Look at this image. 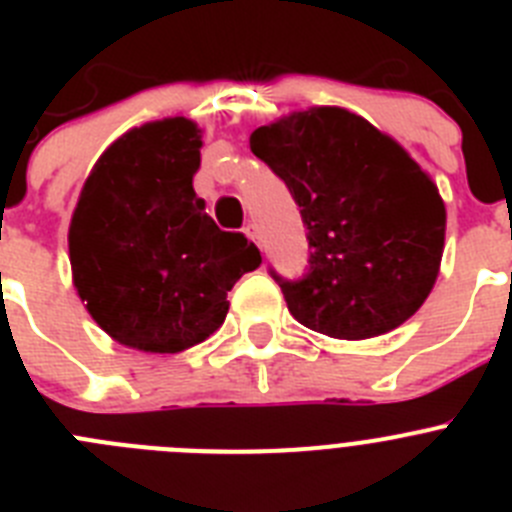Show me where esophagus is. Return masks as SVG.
<instances>
[{"mask_svg": "<svg viewBox=\"0 0 512 512\" xmlns=\"http://www.w3.org/2000/svg\"><path fill=\"white\" fill-rule=\"evenodd\" d=\"M246 235H248V238H251L253 243H256V246H261V233H259V225H256V223H248V225H246Z\"/></svg>", "mask_w": 512, "mask_h": 512, "instance_id": "obj_1", "label": "esophagus"}]
</instances>
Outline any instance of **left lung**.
I'll return each instance as SVG.
<instances>
[{"label":"left lung","mask_w":512,"mask_h":512,"mask_svg":"<svg viewBox=\"0 0 512 512\" xmlns=\"http://www.w3.org/2000/svg\"><path fill=\"white\" fill-rule=\"evenodd\" d=\"M307 228V274L277 279L289 312L323 336L361 341L413 318L438 277L446 207L431 176L372 122L310 107L251 133Z\"/></svg>","instance_id":"obj_1"}]
</instances>
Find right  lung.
<instances>
[{"label": "right lung", "mask_w": 512, "mask_h": 512, "mask_svg": "<svg viewBox=\"0 0 512 512\" xmlns=\"http://www.w3.org/2000/svg\"><path fill=\"white\" fill-rule=\"evenodd\" d=\"M200 148L187 117L148 122L117 138L81 189L69 228L76 292L122 346L179 354L202 343L223 325L233 284L261 264L194 194Z\"/></svg>", "instance_id": "obj_1"}]
</instances>
